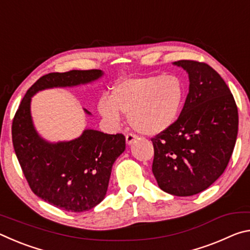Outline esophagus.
<instances>
[{
	"label": "esophagus",
	"instance_id": "esophagus-1",
	"mask_svg": "<svg viewBox=\"0 0 250 250\" xmlns=\"http://www.w3.org/2000/svg\"><path fill=\"white\" fill-rule=\"evenodd\" d=\"M138 137L135 135L134 133H128L125 135V141H126V145H132V143L137 140Z\"/></svg>",
	"mask_w": 250,
	"mask_h": 250
}]
</instances>
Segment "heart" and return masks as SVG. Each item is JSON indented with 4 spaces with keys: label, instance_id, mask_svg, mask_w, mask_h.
<instances>
[{
    "label": "heart",
    "instance_id": "b5f03b06",
    "mask_svg": "<svg viewBox=\"0 0 250 250\" xmlns=\"http://www.w3.org/2000/svg\"><path fill=\"white\" fill-rule=\"evenodd\" d=\"M184 96V84L174 75L125 78L112 87L110 98L101 97L98 110L113 126L121 122V112L129 113L130 125L135 130L154 135L175 124Z\"/></svg>",
    "mask_w": 250,
    "mask_h": 250
}]
</instances>
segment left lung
Returning a JSON list of instances; mask_svg holds the SVG:
<instances>
[{
  "mask_svg": "<svg viewBox=\"0 0 250 250\" xmlns=\"http://www.w3.org/2000/svg\"><path fill=\"white\" fill-rule=\"evenodd\" d=\"M173 64L188 74V94L175 124L151 139L152 172L162 191L191 196L225 171L238 132V111L229 88L210 66L195 61Z\"/></svg>",
  "mask_w": 250,
  "mask_h": 250,
  "instance_id": "obj_1",
  "label": "left lung"
}]
</instances>
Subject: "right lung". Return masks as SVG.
I'll return each instance as SVG.
<instances>
[{
    "instance_id": "add662e5",
    "label": "right lung",
    "mask_w": 250,
    "mask_h": 250,
    "mask_svg": "<svg viewBox=\"0 0 250 250\" xmlns=\"http://www.w3.org/2000/svg\"><path fill=\"white\" fill-rule=\"evenodd\" d=\"M103 75L90 69L43 76L27 90L12 125L15 154L29 188L42 200L67 211L89 210L104 200L113 163L125 150V138L86 129L74 140L46 141L33 125L32 97L49 88L89 83Z\"/></svg>"
}]
</instances>
